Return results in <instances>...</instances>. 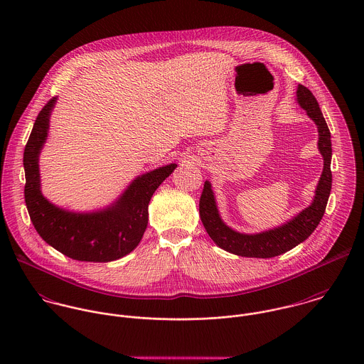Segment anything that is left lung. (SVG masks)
<instances>
[{"mask_svg": "<svg viewBox=\"0 0 364 364\" xmlns=\"http://www.w3.org/2000/svg\"><path fill=\"white\" fill-rule=\"evenodd\" d=\"M297 102L307 110V114L318 126V149L323 156V171L315 191L314 202L310 208L303 210L284 225L260 234L247 235L231 230L221 221L213 196L211 185L206 181L199 202L200 218L210 238L227 252L248 258H273L282 255L297 247L300 242L306 241L314 232L325 213L332 188L331 132L322 116L319 105L307 87L299 85Z\"/></svg>", "mask_w": 364, "mask_h": 364, "instance_id": "8db88e82", "label": "left lung"}]
</instances>
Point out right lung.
<instances>
[{"label":"right lung","instance_id":"right-lung-1","mask_svg":"<svg viewBox=\"0 0 364 364\" xmlns=\"http://www.w3.org/2000/svg\"><path fill=\"white\" fill-rule=\"evenodd\" d=\"M55 98L39 112L23 151L25 203L38 234L54 250L75 260L110 262L130 254L141 241L149 223V203L156 188L176 164L147 172L104 211L71 213L53 206L41 193L39 153L48 137L49 116Z\"/></svg>","mask_w":364,"mask_h":364}]
</instances>
